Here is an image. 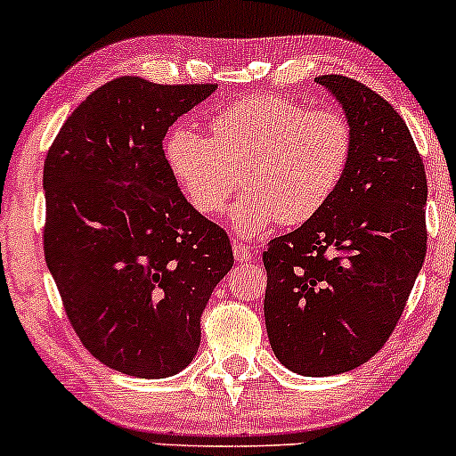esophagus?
Segmentation results:
<instances>
[{
  "mask_svg": "<svg viewBox=\"0 0 456 456\" xmlns=\"http://www.w3.org/2000/svg\"><path fill=\"white\" fill-rule=\"evenodd\" d=\"M233 257H235V261H253L255 253L250 250V246L233 244Z\"/></svg>",
  "mask_w": 456,
  "mask_h": 456,
  "instance_id": "obj_1",
  "label": "esophagus"
}]
</instances>
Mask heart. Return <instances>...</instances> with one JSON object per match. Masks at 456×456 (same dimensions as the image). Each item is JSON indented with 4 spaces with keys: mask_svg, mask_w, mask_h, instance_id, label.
Masks as SVG:
<instances>
[{
    "mask_svg": "<svg viewBox=\"0 0 456 456\" xmlns=\"http://www.w3.org/2000/svg\"><path fill=\"white\" fill-rule=\"evenodd\" d=\"M212 134L177 126L165 143V160L188 206L218 216L229 197L238 233L255 238L274 223L305 224L341 186L354 156L355 134L347 115L308 107L279 94H257L223 109ZM243 180H239V171Z\"/></svg>",
    "mask_w": 456,
    "mask_h": 456,
    "instance_id": "b5f03b06",
    "label": "heart"
}]
</instances>
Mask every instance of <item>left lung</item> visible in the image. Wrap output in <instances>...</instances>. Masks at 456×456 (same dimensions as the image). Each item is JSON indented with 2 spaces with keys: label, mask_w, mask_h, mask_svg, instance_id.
Returning a JSON list of instances; mask_svg holds the SVG:
<instances>
[{
  "label": "left lung",
  "mask_w": 456,
  "mask_h": 456,
  "mask_svg": "<svg viewBox=\"0 0 456 456\" xmlns=\"http://www.w3.org/2000/svg\"><path fill=\"white\" fill-rule=\"evenodd\" d=\"M317 83L352 122V162L328 206L264 253L272 352L308 378L352 370L384 347L427 255V174L410 128L355 78Z\"/></svg>",
  "instance_id": "obj_1"
}]
</instances>
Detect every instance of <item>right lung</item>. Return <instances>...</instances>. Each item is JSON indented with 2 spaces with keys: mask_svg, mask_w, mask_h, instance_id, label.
<instances>
[{
  "mask_svg": "<svg viewBox=\"0 0 456 456\" xmlns=\"http://www.w3.org/2000/svg\"><path fill=\"white\" fill-rule=\"evenodd\" d=\"M214 90L113 78L45 159V259L68 322L94 358L133 378L192 362L203 308L233 265L224 229L188 206L162 150L171 124Z\"/></svg>",
  "mask_w": 456,
  "mask_h": 456,
  "instance_id": "1",
  "label": "right lung"
}]
</instances>
